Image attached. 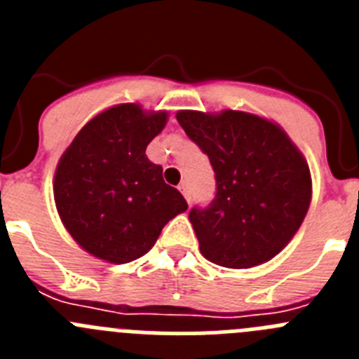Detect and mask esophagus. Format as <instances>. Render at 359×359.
I'll list each match as a JSON object with an SVG mask.
<instances>
[{
	"label": "esophagus",
	"mask_w": 359,
	"mask_h": 359,
	"mask_svg": "<svg viewBox=\"0 0 359 359\" xmlns=\"http://www.w3.org/2000/svg\"><path fill=\"white\" fill-rule=\"evenodd\" d=\"M180 192H182V194L185 196L187 201L190 203V189H189V185H187V183H182V185H180Z\"/></svg>",
	"instance_id": "obj_1"
}]
</instances>
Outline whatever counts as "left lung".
Returning a JSON list of instances; mask_svg holds the SVG:
<instances>
[{"label": "left lung", "instance_id": "1", "mask_svg": "<svg viewBox=\"0 0 359 359\" xmlns=\"http://www.w3.org/2000/svg\"><path fill=\"white\" fill-rule=\"evenodd\" d=\"M177 122L215 172V198L189 219L210 262L243 269L269 261L297 233L311 203V172L290 136L244 111H177Z\"/></svg>", "mask_w": 359, "mask_h": 359}]
</instances>
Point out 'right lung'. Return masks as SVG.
I'll return each mask as SVG.
<instances>
[{
  "instance_id": "right-lung-1",
  "label": "right lung",
  "mask_w": 359,
  "mask_h": 359,
  "mask_svg": "<svg viewBox=\"0 0 359 359\" xmlns=\"http://www.w3.org/2000/svg\"><path fill=\"white\" fill-rule=\"evenodd\" d=\"M167 111L118 104L91 118L57 163L53 198L62 224L97 259L126 264L154 246L161 228L189 208L145 149Z\"/></svg>"
}]
</instances>
